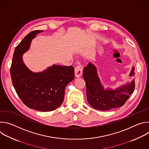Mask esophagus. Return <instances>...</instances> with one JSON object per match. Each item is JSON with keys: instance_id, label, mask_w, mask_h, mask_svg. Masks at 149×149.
Here are the masks:
<instances>
[{"instance_id": "34e87169", "label": "esophagus", "mask_w": 149, "mask_h": 149, "mask_svg": "<svg viewBox=\"0 0 149 149\" xmlns=\"http://www.w3.org/2000/svg\"><path fill=\"white\" fill-rule=\"evenodd\" d=\"M82 67L81 65H78L77 66L75 69H74V74H75V76L77 78L80 77L82 75Z\"/></svg>"}]
</instances>
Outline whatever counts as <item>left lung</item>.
<instances>
[{
    "instance_id": "left-lung-1",
    "label": "left lung",
    "mask_w": 149,
    "mask_h": 149,
    "mask_svg": "<svg viewBox=\"0 0 149 149\" xmlns=\"http://www.w3.org/2000/svg\"><path fill=\"white\" fill-rule=\"evenodd\" d=\"M134 67H133L130 77L134 76ZM82 75L86 82L87 101L93 108L98 110L107 111L121 107L135 88L133 79L116 90H105L97 74V68L91 62L84 68Z\"/></svg>"
}]
</instances>
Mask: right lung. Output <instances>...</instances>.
Masks as SVG:
<instances>
[{
  "mask_svg": "<svg viewBox=\"0 0 149 149\" xmlns=\"http://www.w3.org/2000/svg\"><path fill=\"white\" fill-rule=\"evenodd\" d=\"M43 31H33L16 47L10 67L15 91L25 105L39 111H51L62 104L67 84L74 78L72 66L53 65L40 72L30 71L23 62L22 55L30 47L32 40Z\"/></svg>",
  "mask_w": 149,
  "mask_h": 149,
  "instance_id": "1",
  "label": "right lung"
}]
</instances>
